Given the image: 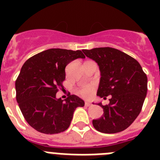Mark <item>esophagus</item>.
<instances>
[{"instance_id":"obj_1","label":"esophagus","mask_w":160,"mask_h":160,"mask_svg":"<svg viewBox=\"0 0 160 160\" xmlns=\"http://www.w3.org/2000/svg\"><path fill=\"white\" fill-rule=\"evenodd\" d=\"M85 105L87 106V107H90V106L92 105V103L90 102L87 101V102H85Z\"/></svg>"}]
</instances>
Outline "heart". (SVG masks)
I'll list each match as a JSON object with an SVG mask.
<instances>
[{"label":"heart","instance_id":"b5f03b06","mask_svg":"<svg viewBox=\"0 0 160 160\" xmlns=\"http://www.w3.org/2000/svg\"><path fill=\"white\" fill-rule=\"evenodd\" d=\"M94 90V84H87L84 85L82 87L78 89V94L83 98H90L93 94Z\"/></svg>","mask_w":160,"mask_h":160}]
</instances>
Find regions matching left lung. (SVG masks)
Instances as JSON below:
<instances>
[{
	"mask_svg": "<svg viewBox=\"0 0 160 160\" xmlns=\"http://www.w3.org/2000/svg\"><path fill=\"white\" fill-rule=\"evenodd\" d=\"M86 56L98 63L101 72L97 95L110 103L98 106L103 109L100 118L93 120L98 131L114 134L124 131L142 110L148 92V77L140 64L130 55L111 47L83 49Z\"/></svg>",
	"mask_w": 160,
	"mask_h": 160,
	"instance_id": "8db88e82",
	"label": "left lung"
}]
</instances>
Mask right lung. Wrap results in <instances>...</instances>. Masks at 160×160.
<instances>
[{
    "instance_id": "1",
    "label": "right lung",
    "mask_w": 160,
    "mask_h": 160,
    "mask_svg": "<svg viewBox=\"0 0 160 160\" xmlns=\"http://www.w3.org/2000/svg\"><path fill=\"white\" fill-rule=\"evenodd\" d=\"M77 58H85L81 50L49 49L22 66L15 82L16 98L25 119L36 131L47 135L63 132L75 109L84 107V101L70 93L65 100L56 98L59 89H64L66 66Z\"/></svg>"
}]
</instances>
